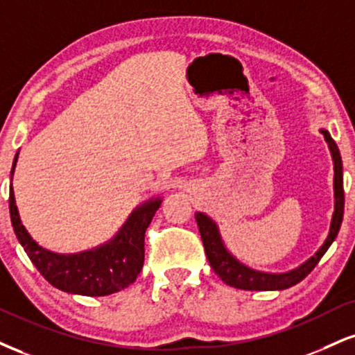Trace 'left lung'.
<instances>
[{
	"label": "left lung",
	"mask_w": 355,
	"mask_h": 355,
	"mask_svg": "<svg viewBox=\"0 0 355 355\" xmlns=\"http://www.w3.org/2000/svg\"><path fill=\"white\" fill-rule=\"evenodd\" d=\"M321 134L326 139L329 150H331L332 155V162H334V213H332L331 228H329L326 241L322 243V246L307 261L300 264L297 268H294V270H289L286 272L258 271L246 266L240 259L234 258L228 251V248L225 246L218 225L210 216L205 215V213L196 211L195 218L196 223H198L200 234H202L205 253H207V258L210 261L213 271L223 279V283L233 286V288L245 289V291H283V289H288L294 284L301 283L314 270L319 259L322 258L324 253L329 250V246L332 245V241L336 240L344 216L343 159H340V152L334 140H332L331 134L326 129H321Z\"/></svg>",
	"instance_id": "left-lung-1"
}]
</instances>
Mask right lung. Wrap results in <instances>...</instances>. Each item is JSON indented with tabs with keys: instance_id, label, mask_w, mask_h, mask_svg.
<instances>
[{
	"instance_id": "add662e5",
	"label": "right lung",
	"mask_w": 355,
	"mask_h": 355,
	"mask_svg": "<svg viewBox=\"0 0 355 355\" xmlns=\"http://www.w3.org/2000/svg\"><path fill=\"white\" fill-rule=\"evenodd\" d=\"M18 155L19 152L12 162L11 177ZM160 203L162 198L157 196L139 205L117 234L104 245L80 253L61 254L46 250L33 240L19 218L15 191L12 185L10 187L11 225L29 259L49 284L64 293L80 296H109L134 283L144 266L145 230L160 208Z\"/></svg>"
}]
</instances>
